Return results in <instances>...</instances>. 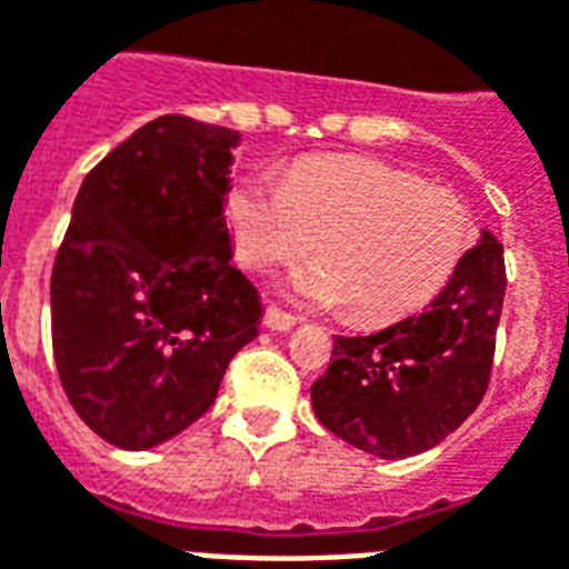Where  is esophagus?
<instances>
[{"instance_id": "34e87169", "label": "esophagus", "mask_w": 569, "mask_h": 569, "mask_svg": "<svg viewBox=\"0 0 569 569\" xmlns=\"http://www.w3.org/2000/svg\"><path fill=\"white\" fill-rule=\"evenodd\" d=\"M298 319L292 313H283L280 307H268L264 310V328H271V331H289V328H296Z\"/></svg>"}]
</instances>
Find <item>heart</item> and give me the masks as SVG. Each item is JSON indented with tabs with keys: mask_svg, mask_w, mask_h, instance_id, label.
Returning <instances> with one entry per match:
<instances>
[{
	"mask_svg": "<svg viewBox=\"0 0 569 569\" xmlns=\"http://www.w3.org/2000/svg\"><path fill=\"white\" fill-rule=\"evenodd\" d=\"M238 262L264 271L313 250L322 262L286 280L313 307H343L382 326L416 313L449 283L470 243L456 192L361 156H313L283 183L238 178L222 199Z\"/></svg>",
	"mask_w": 569,
	"mask_h": 569,
	"instance_id": "heart-1",
	"label": "heart"
}]
</instances>
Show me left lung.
I'll use <instances>...</instances> for the list:
<instances>
[{"instance_id": "8db88e82", "label": "left lung", "mask_w": 569, "mask_h": 569, "mask_svg": "<svg viewBox=\"0 0 569 569\" xmlns=\"http://www.w3.org/2000/svg\"><path fill=\"white\" fill-rule=\"evenodd\" d=\"M503 289V247L482 229L422 313L368 338H335L331 365L310 386L319 422L386 461L435 449L486 395Z\"/></svg>"}]
</instances>
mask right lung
<instances>
[{
	"mask_svg": "<svg viewBox=\"0 0 569 569\" xmlns=\"http://www.w3.org/2000/svg\"><path fill=\"white\" fill-rule=\"evenodd\" d=\"M241 132L166 113L83 178L53 277V359L71 407L120 449H153L220 391L262 301L231 264L222 199Z\"/></svg>",
	"mask_w": 569,
	"mask_h": 569,
	"instance_id": "obj_1",
	"label": "right lung"
}]
</instances>
